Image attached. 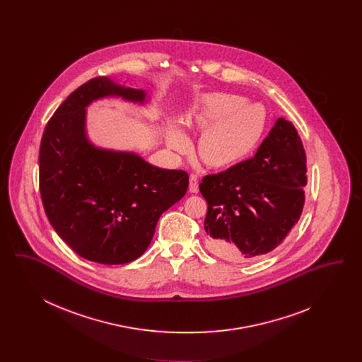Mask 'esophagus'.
<instances>
[{"label": "esophagus", "instance_id": "34e87169", "mask_svg": "<svg viewBox=\"0 0 362 362\" xmlns=\"http://www.w3.org/2000/svg\"><path fill=\"white\" fill-rule=\"evenodd\" d=\"M198 185H199V182H198V176L197 175H189V191L191 192H194V194H197L198 192Z\"/></svg>", "mask_w": 362, "mask_h": 362}]
</instances>
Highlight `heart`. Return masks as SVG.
I'll list each match as a JSON object with an SVG mask.
<instances>
[{"label":"heart","instance_id":"1","mask_svg":"<svg viewBox=\"0 0 362 362\" xmlns=\"http://www.w3.org/2000/svg\"><path fill=\"white\" fill-rule=\"evenodd\" d=\"M189 126L205 130L199 139V156L211 167L238 163L257 145L266 123V112L260 104L245 103L233 93H211L186 117ZM167 145L177 153L189 149L187 136L175 124L168 126Z\"/></svg>","mask_w":362,"mask_h":362}]
</instances>
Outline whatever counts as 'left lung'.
Listing matches in <instances>:
<instances>
[{
  "label": "left lung",
  "mask_w": 362,
  "mask_h": 362,
  "mask_svg": "<svg viewBox=\"0 0 362 362\" xmlns=\"http://www.w3.org/2000/svg\"><path fill=\"white\" fill-rule=\"evenodd\" d=\"M305 151L292 122L278 118L254 157L207 175V248L244 263L273 251L297 224L305 202Z\"/></svg>",
  "instance_id": "8db88e82"
}]
</instances>
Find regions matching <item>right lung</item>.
<instances>
[{
	"label": "right lung",
	"mask_w": 362,
	"mask_h": 362,
	"mask_svg": "<svg viewBox=\"0 0 362 362\" xmlns=\"http://www.w3.org/2000/svg\"><path fill=\"white\" fill-rule=\"evenodd\" d=\"M104 98L149 102L145 90L108 77L71 92L46 124L39 187L50 224L74 252L102 264H123L146 251L160 216L185 197L189 175L155 167L134 152L93 145L86 107Z\"/></svg>",
	"instance_id": "obj_1"
}]
</instances>
